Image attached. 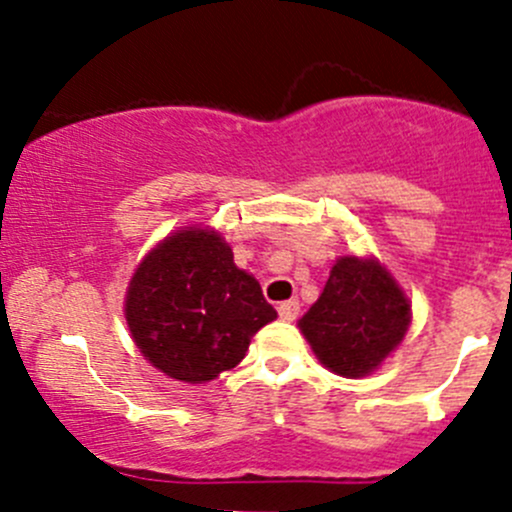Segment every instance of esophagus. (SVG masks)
Returning a JSON list of instances; mask_svg holds the SVG:
<instances>
[{
    "mask_svg": "<svg viewBox=\"0 0 512 512\" xmlns=\"http://www.w3.org/2000/svg\"><path fill=\"white\" fill-rule=\"evenodd\" d=\"M277 312H280V319H285V322H294L299 314V302L297 299H287V302H280L277 304Z\"/></svg>",
    "mask_w": 512,
    "mask_h": 512,
    "instance_id": "34e87169",
    "label": "esophagus"
}]
</instances>
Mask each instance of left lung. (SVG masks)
<instances>
[{"instance_id": "1", "label": "left lung", "mask_w": 512, "mask_h": 512, "mask_svg": "<svg viewBox=\"0 0 512 512\" xmlns=\"http://www.w3.org/2000/svg\"><path fill=\"white\" fill-rule=\"evenodd\" d=\"M411 304L374 260L342 257L299 329L324 366L339 376L374 371L404 339Z\"/></svg>"}]
</instances>
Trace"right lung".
<instances>
[{
	"mask_svg": "<svg viewBox=\"0 0 512 512\" xmlns=\"http://www.w3.org/2000/svg\"><path fill=\"white\" fill-rule=\"evenodd\" d=\"M277 317L260 282L237 270L213 230L175 232L138 265L126 322L138 349L170 379L203 384L242 361L250 339Z\"/></svg>",
	"mask_w": 512,
	"mask_h": 512,
	"instance_id": "right-lung-1",
	"label": "right lung"
}]
</instances>
